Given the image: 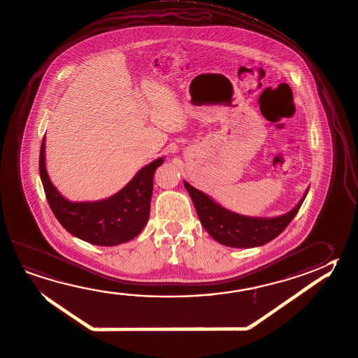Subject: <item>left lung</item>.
<instances>
[{"label": "left lung", "mask_w": 358, "mask_h": 358, "mask_svg": "<svg viewBox=\"0 0 358 358\" xmlns=\"http://www.w3.org/2000/svg\"><path fill=\"white\" fill-rule=\"evenodd\" d=\"M183 185L191 196L201 224L208 235L220 244L241 249L262 246L280 235L294 219L309 191L307 188L294 208L284 215L276 217H252L232 213L215 202L208 194L191 186L188 182L183 181Z\"/></svg>", "instance_id": "8db88e82"}]
</instances>
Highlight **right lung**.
<instances>
[{
  "label": "right lung",
  "mask_w": 358,
  "mask_h": 358,
  "mask_svg": "<svg viewBox=\"0 0 358 358\" xmlns=\"http://www.w3.org/2000/svg\"><path fill=\"white\" fill-rule=\"evenodd\" d=\"M38 162L46 199L64 229L89 244L115 246L128 243L143 230L150 217L155 171L164 159L157 158L141 169L113 196L85 202H71L52 185L45 164V137Z\"/></svg>",
  "instance_id": "obj_1"
}]
</instances>
